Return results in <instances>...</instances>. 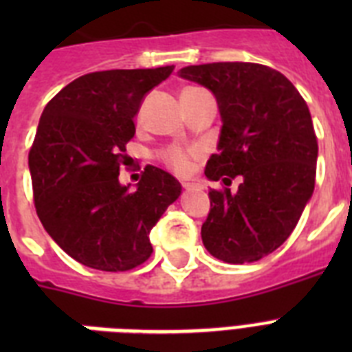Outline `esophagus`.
I'll return each mask as SVG.
<instances>
[{
	"label": "esophagus",
	"instance_id": "esophagus-1",
	"mask_svg": "<svg viewBox=\"0 0 352 352\" xmlns=\"http://www.w3.org/2000/svg\"><path fill=\"white\" fill-rule=\"evenodd\" d=\"M182 186L186 188V190H190V188L197 186V184H195V182H182Z\"/></svg>",
	"mask_w": 352,
	"mask_h": 352
}]
</instances>
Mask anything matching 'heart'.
Instances as JSON below:
<instances>
[{"label":"heart","mask_w":352,"mask_h":352,"mask_svg":"<svg viewBox=\"0 0 352 352\" xmlns=\"http://www.w3.org/2000/svg\"><path fill=\"white\" fill-rule=\"evenodd\" d=\"M195 157H197L195 151L182 148H168L160 153V159L164 160L166 166H170L171 170H175L177 173H184V171L190 170Z\"/></svg>","instance_id":"heart-1"}]
</instances>
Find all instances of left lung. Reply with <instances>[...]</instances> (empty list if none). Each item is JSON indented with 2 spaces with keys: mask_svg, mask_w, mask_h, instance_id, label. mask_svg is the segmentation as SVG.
Wrapping results in <instances>:
<instances>
[{
  "mask_svg": "<svg viewBox=\"0 0 352 352\" xmlns=\"http://www.w3.org/2000/svg\"><path fill=\"white\" fill-rule=\"evenodd\" d=\"M181 78L208 87L219 106V153L204 175L237 192L210 190L201 235L206 250L232 265L259 261L289 239L316 182L318 140L311 111L287 76L261 63L188 65Z\"/></svg>",
  "mask_w": 352,
  "mask_h": 352,
  "instance_id": "8db88e82",
  "label": "left lung"
}]
</instances>
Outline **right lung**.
Wrapping results in <instances>:
<instances>
[{"instance_id":"add662e5","label":"right lung","mask_w":352,"mask_h":352,"mask_svg":"<svg viewBox=\"0 0 352 352\" xmlns=\"http://www.w3.org/2000/svg\"><path fill=\"white\" fill-rule=\"evenodd\" d=\"M173 65L111 69L65 85L41 113L29 151L36 214L65 254L85 267L124 272L153 252L149 232L181 195V182L146 166L137 190L118 182L144 96Z\"/></svg>"}]
</instances>
